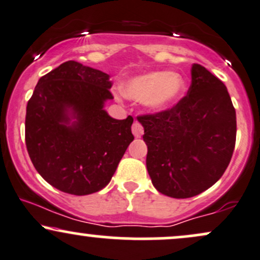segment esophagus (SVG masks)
I'll list each match as a JSON object with an SVG mask.
<instances>
[{"instance_id": "esophagus-1", "label": "esophagus", "mask_w": 260, "mask_h": 260, "mask_svg": "<svg viewBox=\"0 0 260 260\" xmlns=\"http://www.w3.org/2000/svg\"><path fill=\"white\" fill-rule=\"evenodd\" d=\"M143 132H144V128H143L142 124H140L138 121L134 122L132 126V133L134 134V137L139 138V137L143 136Z\"/></svg>"}]
</instances>
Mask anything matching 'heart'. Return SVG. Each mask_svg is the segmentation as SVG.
Listing matches in <instances>:
<instances>
[{
	"mask_svg": "<svg viewBox=\"0 0 260 260\" xmlns=\"http://www.w3.org/2000/svg\"><path fill=\"white\" fill-rule=\"evenodd\" d=\"M184 80L174 72H151L131 79L124 85V94L134 100L145 101L154 109H165L181 98Z\"/></svg>",
	"mask_w": 260,
	"mask_h": 260,
	"instance_id": "obj_1",
	"label": "heart"
}]
</instances>
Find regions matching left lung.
<instances>
[{
    "label": "left lung",
    "mask_w": 260,
    "mask_h": 260,
    "mask_svg": "<svg viewBox=\"0 0 260 260\" xmlns=\"http://www.w3.org/2000/svg\"><path fill=\"white\" fill-rule=\"evenodd\" d=\"M190 74L187 95L176 105L138 116L151 182L160 193L177 199L216 183L236 143V111L225 84L198 63Z\"/></svg>",
    "instance_id": "1"
}]
</instances>
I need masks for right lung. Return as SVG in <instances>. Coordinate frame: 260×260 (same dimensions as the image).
Instances as JSON below:
<instances>
[{"mask_svg": "<svg viewBox=\"0 0 260 260\" xmlns=\"http://www.w3.org/2000/svg\"><path fill=\"white\" fill-rule=\"evenodd\" d=\"M111 86L109 74L67 61L39 79L28 101V154L62 192L86 196L106 187L134 139L132 116L115 120L104 110Z\"/></svg>", "mask_w": 260, "mask_h": 260, "instance_id": "obj_1", "label": "right lung"}]
</instances>
